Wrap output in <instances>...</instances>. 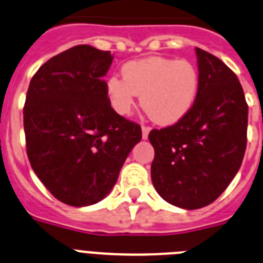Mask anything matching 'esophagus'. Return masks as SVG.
Masks as SVG:
<instances>
[{"label":"esophagus","mask_w":263,"mask_h":263,"mask_svg":"<svg viewBox=\"0 0 263 263\" xmlns=\"http://www.w3.org/2000/svg\"><path fill=\"white\" fill-rule=\"evenodd\" d=\"M149 131H151V127H148V125H143V127H141V132H143V139H144V140L148 138Z\"/></svg>","instance_id":"1"}]
</instances>
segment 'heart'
I'll return each mask as SVG.
<instances>
[{"instance_id":"obj_1","label":"heart","mask_w":263,"mask_h":263,"mask_svg":"<svg viewBox=\"0 0 263 263\" xmlns=\"http://www.w3.org/2000/svg\"><path fill=\"white\" fill-rule=\"evenodd\" d=\"M122 72L123 78L111 75L106 83L109 103L119 115H128L140 95L141 107L155 123L172 125L188 115L197 99L200 72L186 59H135Z\"/></svg>"}]
</instances>
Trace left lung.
Returning a JSON list of instances; mask_svg holds the SVG:
<instances>
[{
  "instance_id": "left-lung-1",
  "label": "left lung",
  "mask_w": 263,
  "mask_h": 263,
  "mask_svg": "<svg viewBox=\"0 0 263 263\" xmlns=\"http://www.w3.org/2000/svg\"><path fill=\"white\" fill-rule=\"evenodd\" d=\"M200 90L188 115L148 135L151 177L161 197L182 209L212 204L238 172L248 140V103L238 78L196 47Z\"/></svg>"
}]
</instances>
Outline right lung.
Listing matches in <instances>:
<instances>
[{
    "label": "right lung",
    "instance_id": "right-lung-1",
    "mask_svg": "<svg viewBox=\"0 0 263 263\" xmlns=\"http://www.w3.org/2000/svg\"><path fill=\"white\" fill-rule=\"evenodd\" d=\"M112 59L109 51L78 45L43 63L29 84L27 157L50 193L71 206L103 200L141 140L140 125L109 103L103 77Z\"/></svg>",
    "mask_w": 263,
    "mask_h": 263
}]
</instances>
